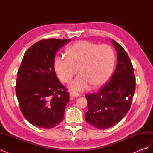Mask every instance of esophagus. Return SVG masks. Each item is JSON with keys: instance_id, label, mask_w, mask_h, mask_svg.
Segmentation results:
<instances>
[{"instance_id": "obj_1", "label": "esophagus", "mask_w": 153, "mask_h": 153, "mask_svg": "<svg viewBox=\"0 0 153 153\" xmlns=\"http://www.w3.org/2000/svg\"><path fill=\"white\" fill-rule=\"evenodd\" d=\"M79 93H78V92H71L70 93H69V96L71 97H73V98H75V97H78L79 96Z\"/></svg>"}]
</instances>
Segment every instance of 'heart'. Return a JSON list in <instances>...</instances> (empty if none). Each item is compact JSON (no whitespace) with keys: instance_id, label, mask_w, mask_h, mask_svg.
<instances>
[{"instance_id":"b5f03b06","label":"heart","mask_w":153,"mask_h":153,"mask_svg":"<svg viewBox=\"0 0 153 153\" xmlns=\"http://www.w3.org/2000/svg\"><path fill=\"white\" fill-rule=\"evenodd\" d=\"M115 63L114 50L107 45L81 41L68 50V56L55 58V71L60 79L68 84L78 71L80 75L70 84L74 91H84L91 84L99 87L108 80Z\"/></svg>"}]
</instances>
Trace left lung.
<instances>
[{
	"label": "left lung",
	"instance_id": "1",
	"mask_svg": "<svg viewBox=\"0 0 153 153\" xmlns=\"http://www.w3.org/2000/svg\"><path fill=\"white\" fill-rule=\"evenodd\" d=\"M117 51V62L109 82L97 92L87 94L86 121L99 129H107L117 124L127 114L135 91L134 69L125 50L112 39Z\"/></svg>",
	"mask_w": 153,
	"mask_h": 153
}]
</instances>
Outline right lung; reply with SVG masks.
Wrapping results in <instances>:
<instances>
[{
    "label": "right lung",
    "mask_w": 153,
    "mask_h": 153,
    "mask_svg": "<svg viewBox=\"0 0 153 153\" xmlns=\"http://www.w3.org/2000/svg\"><path fill=\"white\" fill-rule=\"evenodd\" d=\"M69 41L41 40L32 45L23 57L16 94L23 115L35 126L50 129L63 120L69 94L58 79L53 62L57 50Z\"/></svg>",
    "instance_id": "right-lung-1"
}]
</instances>
